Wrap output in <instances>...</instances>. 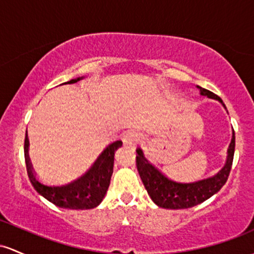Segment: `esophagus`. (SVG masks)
I'll use <instances>...</instances> for the list:
<instances>
[{"instance_id": "esophagus-1", "label": "esophagus", "mask_w": 254, "mask_h": 254, "mask_svg": "<svg viewBox=\"0 0 254 254\" xmlns=\"http://www.w3.org/2000/svg\"><path fill=\"white\" fill-rule=\"evenodd\" d=\"M141 139V134L140 132H138V130H128L126 134L124 135V141L125 144L127 145H136L139 141H140Z\"/></svg>"}]
</instances>
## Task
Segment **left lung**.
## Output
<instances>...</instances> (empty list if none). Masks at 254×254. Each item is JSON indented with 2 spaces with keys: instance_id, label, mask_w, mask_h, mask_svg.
<instances>
[{
  "instance_id": "left-lung-1",
  "label": "left lung",
  "mask_w": 254,
  "mask_h": 254,
  "mask_svg": "<svg viewBox=\"0 0 254 254\" xmlns=\"http://www.w3.org/2000/svg\"><path fill=\"white\" fill-rule=\"evenodd\" d=\"M199 89L203 96L217 99L223 104L222 99L211 91L201 89V87ZM234 150L235 133L233 130L232 142L228 149V158L224 167L216 175L194 182H179L167 178L161 170H158L155 165L151 164L144 157L140 147L136 149L135 162L142 184L153 203L164 209H187V207L203 203L224 186L232 169Z\"/></svg>"
}]
</instances>
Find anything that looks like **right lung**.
<instances>
[{
    "instance_id": "right-lung-1",
    "label": "right lung",
    "mask_w": 254,
    "mask_h": 254,
    "mask_svg": "<svg viewBox=\"0 0 254 254\" xmlns=\"http://www.w3.org/2000/svg\"><path fill=\"white\" fill-rule=\"evenodd\" d=\"M80 79H72L68 81V84H74ZM28 144L30 142H28L26 130L24 144L25 163H26L28 179L39 194L55 204L56 206L65 207V209L86 210L93 209L101 204L110 185L114 170V156L115 151L122 145L121 140H116L108 145L107 149L99 155V157L86 173L64 184H47L36 175L28 157Z\"/></svg>"
}]
</instances>
